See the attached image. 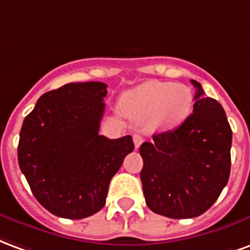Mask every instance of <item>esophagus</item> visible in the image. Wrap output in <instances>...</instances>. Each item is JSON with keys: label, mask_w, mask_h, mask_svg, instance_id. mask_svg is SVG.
<instances>
[{"label": "esophagus", "mask_w": 250, "mask_h": 250, "mask_svg": "<svg viewBox=\"0 0 250 250\" xmlns=\"http://www.w3.org/2000/svg\"><path fill=\"white\" fill-rule=\"evenodd\" d=\"M133 141H134V146L137 149V147L141 146V144L144 143V138L141 137L140 134H134V136H133Z\"/></svg>", "instance_id": "34e87169"}]
</instances>
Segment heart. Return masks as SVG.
<instances>
[{"label":"heart","instance_id":"heart-1","mask_svg":"<svg viewBox=\"0 0 250 250\" xmlns=\"http://www.w3.org/2000/svg\"><path fill=\"white\" fill-rule=\"evenodd\" d=\"M192 90L183 83L146 81L124 93V114L150 130H167L184 123L192 112Z\"/></svg>","mask_w":250,"mask_h":250}]
</instances>
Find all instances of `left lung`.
Wrapping results in <instances>:
<instances>
[{"label":"left lung","instance_id":"1","mask_svg":"<svg viewBox=\"0 0 250 250\" xmlns=\"http://www.w3.org/2000/svg\"><path fill=\"white\" fill-rule=\"evenodd\" d=\"M197 89L193 113L177 129L144 143L140 154L144 196L152 212L193 218L216 202L230 174L232 129L221 104Z\"/></svg>","mask_w":250,"mask_h":250}]
</instances>
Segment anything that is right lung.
<instances>
[{
	"label": "right lung",
	"mask_w": 250,
	"mask_h": 250,
	"mask_svg": "<svg viewBox=\"0 0 250 250\" xmlns=\"http://www.w3.org/2000/svg\"><path fill=\"white\" fill-rule=\"evenodd\" d=\"M104 83H70L38 98L20 132L18 164L34 197L54 216L80 220L101 210L112 177L133 152L132 136L98 134Z\"/></svg>",
	"instance_id": "right-lung-1"
}]
</instances>
